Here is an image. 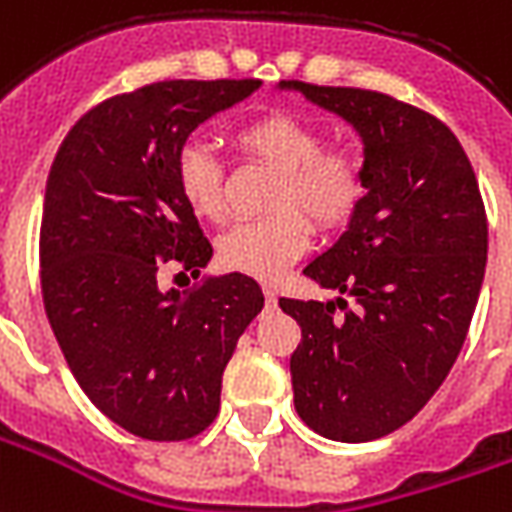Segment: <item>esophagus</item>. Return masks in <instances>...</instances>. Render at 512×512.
<instances>
[{"mask_svg":"<svg viewBox=\"0 0 512 512\" xmlns=\"http://www.w3.org/2000/svg\"><path fill=\"white\" fill-rule=\"evenodd\" d=\"M263 296H266L268 310H271V307H277V293L271 291V288H263Z\"/></svg>","mask_w":512,"mask_h":512,"instance_id":"1","label":"esophagus"}]
</instances>
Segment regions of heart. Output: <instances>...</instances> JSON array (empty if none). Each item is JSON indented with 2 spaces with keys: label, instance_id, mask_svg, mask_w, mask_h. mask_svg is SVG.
I'll return each mask as SVG.
<instances>
[{
  "label": "heart",
  "instance_id": "1",
  "mask_svg": "<svg viewBox=\"0 0 512 512\" xmlns=\"http://www.w3.org/2000/svg\"><path fill=\"white\" fill-rule=\"evenodd\" d=\"M324 144L327 138L316 124L291 113H266L235 130V146L277 171L280 180L271 196L274 216L235 224L219 238L216 255L227 271L277 280L310 244L306 215L318 230H338L355 216L366 194L360 160L346 149H324ZM174 182L196 219H224V169L207 146L196 141L182 146L174 157Z\"/></svg>",
  "mask_w": 512,
  "mask_h": 512
}]
</instances>
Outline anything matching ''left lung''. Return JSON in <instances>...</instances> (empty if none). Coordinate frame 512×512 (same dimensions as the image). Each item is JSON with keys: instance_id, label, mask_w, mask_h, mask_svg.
Instances as JSON below:
<instances>
[{"instance_id": "8db88e82", "label": "left lung", "mask_w": 512, "mask_h": 512, "mask_svg": "<svg viewBox=\"0 0 512 512\" xmlns=\"http://www.w3.org/2000/svg\"><path fill=\"white\" fill-rule=\"evenodd\" d=\"M280 88L352 124L366 185L341 238L305 266L335 302L280 299L302 327L293 405L330 441H374L430 402L463 349L488 260L480 185L455 132L418 107L363 88Z\"/></svg>"}]
</instances>
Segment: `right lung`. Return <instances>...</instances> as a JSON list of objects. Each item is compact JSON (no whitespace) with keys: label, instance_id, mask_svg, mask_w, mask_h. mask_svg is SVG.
<instances>
[{"label":"right lung","instance_id":"1","mask_svg":"<svg viewBox=\"0 0 512 512\" xmlns=\"http://www.w3.org/2000/svg\"><path fill=\"white\" fill-rule=\"evenodd\" d=\"M260 80H169L88 110L57 149L41 221L46 318L80 388L146 441L213 424L221 374L263 291L246 274L163 288L171 260L199 277L213 257L174 182L188 135Z\"/></svg>","mask_w":512,"mask_h":512}]
</instances>
